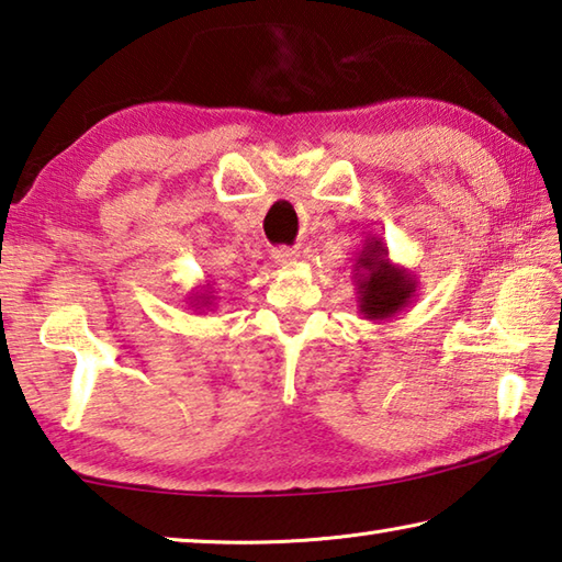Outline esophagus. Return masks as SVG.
Here are the masks:
<instances>
[{
  "mask_svg": "<svg viewBox=\"0 0 562 562\" xmlns=\"http://www.w3.org/2000/svg\"><path fill=\"white\" fill-rule=\"evenodd\" d=\"M272 260L280 265V268H290L300 260V250H292V248H278L272 250Z\"/></svg>",
  "mask_w": 562,
  "mask_h": 562,
  "instance_id": "obj_1",
  "label": "esophagus"
}]
</instances>
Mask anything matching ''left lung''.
Masks as SVG:
<instances>
[{
    "instance_id": "1",
    "label": "left lung",
    "mask_w": 562,
    "mask_h": 562,
    "mask_svg": "<svg viewBox=\"0 0 562 562\" xmlns=\"http://www.w3.org/2000/svg\"><path fill=\"white\" fill-rule=\"evenodd\" d=\"M353 284L359 294V314L369 322H387L413 302L417 278L395 265L381 236H366L363 248L353 258Z\"/></svg>"
}]
</instances>
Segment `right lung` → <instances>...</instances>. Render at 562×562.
Listing matches in <instances>:
<instances>
[{"label":"right lung","mask_w":562,"mask_h":562,"mask_svg":"<svg viewBox=\"0 0 562 562\" xmlns=\"http://www.w3.org/2000/svg\"><path fill=\"white\" fill-rule=\"evenodd\" d=\"M216 297H213L211 294V284L206 282L203 284L201 290H191V294H187V304L189 307H193V312H199V314H203L206 310H211V307H216V302H213Z\"/></svg>","instance_id":"obj_1"}]
</instances>
